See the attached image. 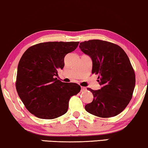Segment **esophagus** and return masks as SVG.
I'll use <instances>...</instances> for the list:
<instances>
[{"instance_id":"1","label":"esophagus","mask_w":148,"mask_h":148,"mask_svg":"<svg viewBox=\"0 0 148 148\" xmlns=\"http://www.w3.org/2000/svg\"><path fill=\"white\" fill-rule=\"evenodd\" d=\"M81 90H82V91H86V87L81 86Z\"/></svg>"}]
</instances>
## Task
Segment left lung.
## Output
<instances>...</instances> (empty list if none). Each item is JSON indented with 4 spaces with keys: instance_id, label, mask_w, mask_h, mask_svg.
<instances>
[{
    "instance_id": "left-lung-1",
    "label": "left lung",
    "mask_w": 148,
    "mask_h": 148,
    "mask_svg": "<svg viewBox=\"0 0 148 148\" xmlns=\"http://www.w3.org/2000/svg\"><path fill=\"white\" fill-rule=\"evenodd\" d=\"M79 47L92 61V74H98L101 88H87L93 95L85 105L89 113L103 118L117 115L132 98L136 75L127 55L121 47L109 41L92 39L81 42Z\"/></svg>"
}]
</instances>
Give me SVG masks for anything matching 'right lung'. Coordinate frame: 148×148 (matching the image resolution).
Here are the masks:
<instances>
[{"label": "right lung", "mask_w": 148, "mask_h": 148, "mask_svg": "<svg viewBox=\"0 0 148 148\" xmlns=\"http://www.w3.org/2000/svg\"><path fill=\"white\" fill-rule=\"evenodd\" d=\"M78 41H53L34 45L18 62L16 89L26 109L37 117L53 119L68 111L70 97L80 91L76 83L56 78L63 69L64 57L78 47Z\"/></svg>", "instance_id": "right-lung-1"}]
</instances>
